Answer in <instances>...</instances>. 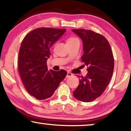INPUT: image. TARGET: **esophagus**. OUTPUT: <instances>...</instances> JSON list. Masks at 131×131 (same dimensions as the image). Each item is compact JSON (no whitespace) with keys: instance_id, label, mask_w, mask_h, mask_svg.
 Returning <instances> with one entry per match:
<instances>
[{"instance_id":"esophagus-1","label":"esophagus","mask_w":131,"mask_h":131,"mask_svg":"<svg viewBox=\"0 0 131 131\" xmlns=\"http://www.w3.org/2000/svg\"><path fill=\"white\" fill-rule=\"evenodd\" d=\"M71 76H72V74L71 73V72H67V78H71Z\"/></svg>"}]
</instances>
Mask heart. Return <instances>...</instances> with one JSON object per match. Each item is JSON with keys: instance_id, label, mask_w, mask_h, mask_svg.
<instances>
[{"instance_id": "b5f03b06", "label": "heart", "mask_w": 131, "mask_h": 131, "mask_svg": "<svg viewBox=\"0 0 131 131\" xmlns=\"http://www.w3.org/2000/svg\"><path fill=\"white\" fill-rule=\"evenodd\" d=\"M75 40H78L77 38H70L68 39L67 40V42H71V41H74Z\"/></svg>"}]
</instances>
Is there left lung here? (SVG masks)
Masks as SVG:
<instances>
[{
  "label": "left lung",
  "instance_id": "1",
  "mask_svg": "<svg viewBox=\"0 0 131 131\" xmlns=\"http://www.w3.org/2000/svg\"><path fill=\"white\" fill-rule=\"evenodd\" d=\"M72 31L82 41L83 54L81 59L88 67V73L79 79L73 95L78 100L89 102L100 97L111 81L114 68L113 53L109 42L101 35L89 30Z\"/></svg>",
  "mask_w": 131,
  "mask_h": 131
}]
</instances>
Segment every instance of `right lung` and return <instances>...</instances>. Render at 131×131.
<instances>
[{
  "mask_svg": "<svg viewBox=\"0 0 131 131\" xmlns=\"http://www.w3.org/2000/svg\"><path fill=\"white\" fill-rule=\"evenodd\" d=\"M66 29L38 28L29 33L22 41L18 56V70L28 93L39 100L53 95L67 75L63 70H48L50 48L59 40Z\"/></svg>",
  "mask_w": 131,
  "mask_h": 131,
  "instance_id": "1",
  "label": "right lung"
}]
</instances>
